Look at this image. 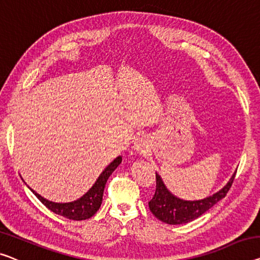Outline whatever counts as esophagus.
<instances>
[{
	"label": "esophagus",
	"instance_id": "obj_1",
	"mask_svg": "<svg viewBox=\"0 0 260 260\" xmlns=\"http://www.w3.org/2000/svg\"><path fill=\"white\" fill-rule=\"evenodd\" d=\"M142 147H143L142 145H139V146H138V148H139V149H142Z\"/></svg>",
	"mask_w": 260,
	"mask_h": 260
}]
</instances>
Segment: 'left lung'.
<instances>
[{"label": "left lung", "instance_id": "1", "mask_svg": "<svg viewBox=\"0 0 260 260\" xmlns=\"http://www.w3.org/2000/svg\"><path fill=\"white\" fill-rule=\"evenodd\" d=\"M235 176L236 173L232 175L225 187L212 196L200 201H183L174 196L166 188L160 175L156 174V189H155L153 199L148 202L149 209L152 214L164 223L176 225V224L191 222V220L199 218L201 215H203L205 211H208L217 202H219L226 196Z\"/></svg>", "mask_w": 260, "mask_h": 260}]
</instances>
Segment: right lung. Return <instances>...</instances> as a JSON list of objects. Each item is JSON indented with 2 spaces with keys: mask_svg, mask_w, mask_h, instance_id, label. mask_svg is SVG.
<instances>
[{
  "mask_svg": "<svg viewBox=\"0 0 260 260\" xmlns=\"http://www.w3.org/2000/svg\"><path fill=\"white\" fill-rule=\"evenodd\" d=\"M122 157L118 156L114 161H112L110 165L107 166L106 169L100 174L98 180L95 181V183L93 184V187L88 190L83 197H80L79 200L75 201V202L70 203H55L51 201H48L42 197L41 195L30 189L32 191L38 200L43 203L46 208H49L50 210L55 212V214L63 216L65 218L73 219V220H83L87 219L95 214L99 210L100 205L103 202V195H104V189H105L106 182L108 177L111 176V174L114 172L115 168L121 164Z\"/></svg>",
  "mask_w": 260,
  "mask_h": 260,
  "instance_id": "obj_1",
  "label": "right lung"
}]
</instances>
